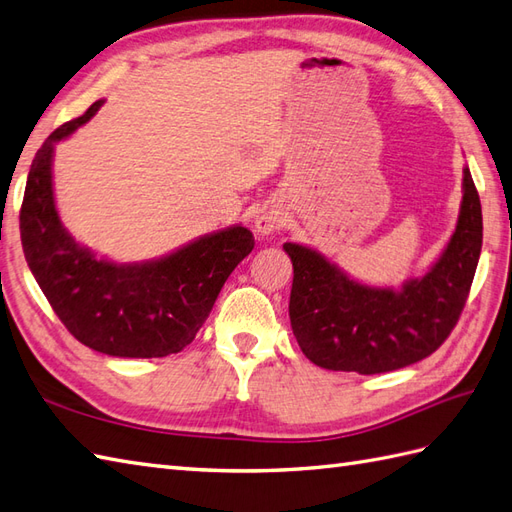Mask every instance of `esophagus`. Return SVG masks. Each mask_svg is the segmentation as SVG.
Listing matches in <instances>:
<instances>
[{"label": "esophagus", "mask_w": 512, "mask_h": 512, "mask_svg": "<svg viewBox=\"0 0 512 512\" xmlns=\"http://www.w3.org/2000/svg\"><path fill=\"white\" fill-rule=\"evenodd\" d=\"M283 224H285L283 211L277 209V207H272V205L261 207V209L257 211V216H255V231H257L259 235L275 233V231H279V229L283 227Z\"/></svg>", "instance_id": "obj_1"}]
</instances>
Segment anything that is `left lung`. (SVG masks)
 I'll return each instance as SVG.
<instances>
[{"label":"left lung","instance_id":"8db88e82","mask_svg":"<svg viewBox=\"0 0 512 512\" xmlns=\"http://www.w3.org/2000/svg\"><path fill=\"white\" fill-rule=\"evenodd\" d=\"M456 231L421 279L399 290L353 281L312 248L285 242L294 279L290 323L307 360L329 371L375 375L432 355L456 327L482 251V207L462 170Z\"/></svg>","mask_w":512,"mask_h":512}]
</instances>
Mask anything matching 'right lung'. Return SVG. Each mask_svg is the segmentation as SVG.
Here are the masks:
<instances>
[{"label":"right lung","mask_w":512,"mask_h":512,"mask_svg":"<svg viewBox=\"0 0 512 512\" xmlns=\"http://www.w3.org/2000/svg\"><path fill=\"white\" fill-rule=\"evenodd\" d=\"M100 106L102 100L93 102L85 115L56 128L34 157L19 213L23 253L45 299L78 342L113 358H165L196 338L255 237L235 224L141 264L98 259L76 244L56 211L52 157L58 141L87 124Z\"/></svg>","instance_id":"1"}]
</instances>
